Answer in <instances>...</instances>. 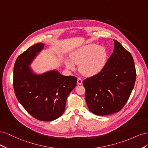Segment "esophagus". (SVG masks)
<instances>
[{
  "label": "esophagus",
  "mask_w": 148,
  "mask_h": 148,
  "mask_svg": "<svg viewBox=\"0 0 148 148\" xmlns=\"http://www.w3.org/2000/svg\"><path fill=\"white\" fill-rule=\"evenodd\" d=\"M77 84H79V85H81V84H82V80L81 78L79 77V78L77 79Z\"/></svg>",
  "instance_id": "esophagus-1"
}]
</instances>
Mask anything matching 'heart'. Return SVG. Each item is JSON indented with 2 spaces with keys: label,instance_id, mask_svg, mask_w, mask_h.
Instances as JSON below:
<instances>
[{
  "label": "heart",
  "instance_id": "b5f03b06",
  "mask_svg": "<svg viewBox=\"0 0 148 148\" xmlns=\"http://www.w3.org/2000/svg\"><path fill=\"white\" fill-rule=\"evenodd\" d=\"M107 60V51L103 46L94 44L84 46L71 54V60L74 64H80L79 70L88 76H93L103 69ZM66 66L74 69L73 63L67 61Z\"/></svg>",
  "mask_w": 148,
  "mask_h": 148
}]
</instances>
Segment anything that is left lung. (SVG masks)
<instances>
[{"instance_id": "left-lung-1", "label": "left lung", "mask_w": 148, "mask_h": 148, "mask_svg": "<svg viewBox=\"0 0 148 148\" xmlns=\"http://www.w3.org/2000/svg\"><path fill=\"white\" fill-rule=\"evenodd\" d=\"M113 41V53L103 69L83 81L87 106L97 115L120 111L127 102L136 81L132 55L119 41Z\"/></svg>"}]
</instances>
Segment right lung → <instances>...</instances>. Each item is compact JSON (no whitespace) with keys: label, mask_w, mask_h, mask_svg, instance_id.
Returning a JSON list of instances; mask_svg holds the SVG:
<instances>
[{"label":"right lung","mask_w":148,"mask_h":148,"mask_svg":"<svg viewBox=\"0 0 148 148\" xmlns=\"http://www.w3.org/2000/svg\"><path fill=\"white\" fill-rule=\"evenodd\" d=\"M43 43L29 47L16 58L14 67V89L27 112L41 121H53L64 112L67 96L76 86L75 76H64L57 71L36 75L28 66Z\"/></svg>","instance_id":"add662e5"}]
</instances>
